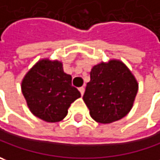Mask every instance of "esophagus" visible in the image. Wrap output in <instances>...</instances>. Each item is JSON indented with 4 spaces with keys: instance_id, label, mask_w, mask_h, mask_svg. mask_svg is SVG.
<instances>
[{
    "instance_id": "esophagus-1",
    "label": "esophagus",
    "mask_w": 160,
    "mask_h": 160,
    "mask_svg": "<svg viewBox=\"0 0 160 160\" xmlns=\"http://www.w3.org/2000/svg\"><path fill=\"white\" fill-rule=\"evenodd\" d=\"M79 90H80L81 96H83V94H84V92H85V88H84V87H80V88H79Z\"/></svg>"
}]
</instances>
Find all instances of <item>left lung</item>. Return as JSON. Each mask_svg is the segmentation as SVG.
Instances as JSON below:
<instances>
[{
    "label": "left lung",
    "mask_w": 160,
    "mask_h": 160,
    "mask_svg": "<svg viewBox=\"0 0 160 160\" xmlns=\"http://www.w3.org/2000/svg\"><path fill=\"white\" fill-rule=\"evenodd\" d=\"M139 84L122 61L110 59L92 67L83 100L92 119L111 123L129 114L133 107Z\"/></svg>",
    "instance_id": "1"
}]
</instances>
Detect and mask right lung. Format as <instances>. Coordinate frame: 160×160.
Segmentation results:
<instances>
[{
	"label": "right lung",
	"instance_id": "add662e5",
	"mask_svg": "<svg viewBox=\"0 0 160 160\" xmlns=\"http://www.w3.org/2000/svg\"><path fill=\"white\" fill-rule=\"evenodd\" d=\"M21 91L33 115L48 122H61L71 104L80 98L72 85V76L63 72L62 62L40 59L25 74Z\"/></svg>",
	"mask_w": 160,
	"mask_h": 160
}]
</instances>
